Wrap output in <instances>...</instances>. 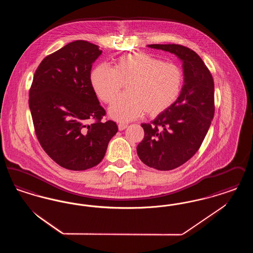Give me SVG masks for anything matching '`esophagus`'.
<instances>
[{"label":"esophagus","instance_id":"34e87169","mask_svg":"<svg viewBox=\"0 0 253 253\" xmlns=\"http://www.w3.org/2000/svg\"><path fill=\"white\" fill-rule=\"evenodd\" d=\"M127 126H128V125H127V124H124V123H120V124L118 125V127H119V130H120V131H123L124 129H126V128H127Z\"/></svg>","mask_w":253,"mask_h":253}]
</instances>
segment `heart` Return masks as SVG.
<instances>
[{"mask_svg": "<svg viewBox=\"0 0 253 253\" xmlns=\"http://www.w3.org/2000/svg\"><path fill=\"white\" fill-rule=\"evenodd\" d=\"M184 73L173 63L164 62L144 52L121 57L116 67L96 66L91 85L104 103L112 102L127 85V95L117 98L109 108L115 121L127 122L140 117H157L173 106L184 86Z\"/></svg>", "mask_w": 253, "mask_h": 253, "instance_id": "b5f03b06", "label": "heart"}]
</instances>
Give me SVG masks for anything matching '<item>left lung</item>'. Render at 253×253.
Listing matches in <instances>:
<instances>
[{
    "instance_id": "1",
    "label": "left lung",
    "mask_w": 253,
    "mask_h": 253,
    "mask_svg": "<svg viewBox=\"0 0 253 253\" xmlns=\"http://www.w3.org/2000/svg\"><path fill=\"white\" fill-rule=\"evenodd\" d=\"M183 61L185 84L170 108L151 123H142L144 138L137 145L140 160L151 168H177L197 153L214 116V83L209 68L192 49L179 44H149Z\"/></svg>"
}]
</instances>
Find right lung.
I'll return each mask as SVG.
<instances>
[{
    "label": "right lung",
    "instance_id": "add662e5",
    "mask_svg": "<svg viewBox=\"0 0 253 253\" xmlns=\"http://www.w3.org/2000/svg\"><path fill=\"white\" fill-rule=\"evenodd\" d=\"M100 54L96 44L75 41L46 56L34 74L28 103L37 138L62 168L97 165L119 130L115 121H102L106 112L91 85Z\"/></svg>",
    "mask_w": 253,
    "mask_h": 253
}]
</instances>
